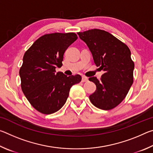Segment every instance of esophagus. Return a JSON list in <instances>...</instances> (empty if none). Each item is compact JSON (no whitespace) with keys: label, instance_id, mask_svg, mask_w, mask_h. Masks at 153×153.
<instances>
[{"label":"esophagus","instance_id":"34e87169","mask_svg":"<svg viewBox=\"0 0 153 153\" xmlns=\"http://www.w3.org/2000/svg\"><path fill=\"white\" fill-rule=\"evenodd\" d=\"M88 81V79L87 77L85 76H82V82H86Z\"/></svg>","mask_w":153,"mask_h":153}]
</instances>
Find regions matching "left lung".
Returning a JSON list of instances; mask_svg holds the SVG:
<instances>
[{
  "label": "left lung",
  "instance_id": "1",
  "mask_svg": "<svg viewBox=\"0 0 153 153\" xmlns=\"http://www.w3.org/2000/svg\"><path fill=\"white\" fill-rule=\"evenodd\" d=\"M77 34L88 46L96 65L105 71L99 80L89 78L97 86L90 100L100 109H113L123 101L133 84L134 63L130 50L105 30L92 29Z\"/></svg>",
  "mask_w": 153,
  "mask_h": 153
}]
</instances>
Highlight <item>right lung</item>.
Returning a JSON list of instances; mask_svg holds the SVG:
<instances>
[{"label": "right lung", "mask_w": 153, "mask_h": 153, "mask_svg": "<svg viewBox=\"0 0 153 153\" xmlns=\"http://www.w3.org/2000/svg\"><path fill=\"white\" fill-rule=\"evenodd\" d=\"M77 39L75 33H53L36 40L25 52L19 69L21 87L36 110L42 114L56 112L65 105L71 87L82 80L79 75L67 77L56 72L64 53Z\"/></svg>", "instance_id": "obj_1"}]
</instances>
